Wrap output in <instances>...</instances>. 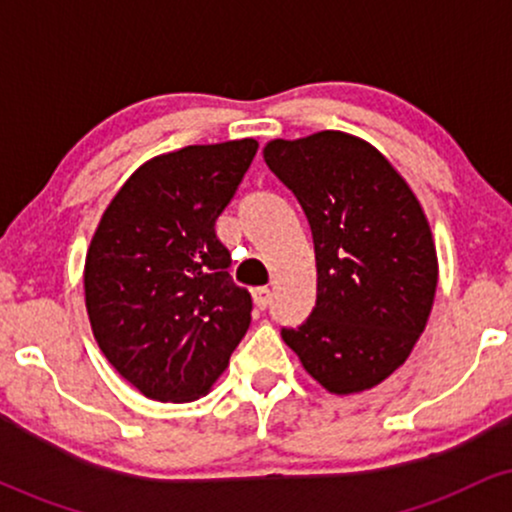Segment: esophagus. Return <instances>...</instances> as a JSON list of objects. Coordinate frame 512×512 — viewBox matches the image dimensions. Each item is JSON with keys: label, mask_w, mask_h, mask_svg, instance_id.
I'll return each mask as SVG.
<instances>
[{"label": "esophagus", "mask_w": 512, "mask_h": 512, "mask_svg": "<svg viewBox=\"0 0 512 512\" xmlns=\"http://www.w3.org/2000/svg\"><path fill=\"white\" fill-rule=\"evenodd\" d=\"M252 298H255V305L257 308H267L269 303H272V291L267 289V286H260V289L252 291Z\"/></svg>", "instance_id": "1"}]
</instances>
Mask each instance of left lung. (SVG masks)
Returning a JSON list of instances; mask_svg holds the SVG:
<instances>
[{"label":"left lung","mask_w":512,"mask_h":512,"mask_svg":"<svg viewBox=\"0 0 512 512\" xmlns=\"http://www.w3.org/2000/svg\"><path fill=\"white\" fill-rule=\"evenodd\" d=\"M262 154L301 202L317 262L313 313L281 337L325 390H370L407 361L431 315L438 255L424 209L354 134L272 139Z\"/></svg>","instance_id":"left-lung-1"}]
</instances>
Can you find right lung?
Here are the masks:
<instances>
[{"instance_id": "obj_1", "label": "right lung", "mask_w": 512, "mask_h": 512, "mask_svg": "<svg viewBox=\"0 0 512 512\" xmlns=\"http://www.w3.org/2000/svg\"><path fill=\"white\" fill-rule=\"evenodd\" d=\"M257 154L255 139L154 156L103 211L86 252L93 337L117 373L158 402L207 395L250 327L216 219Z\"/></svg>"}]
</instances>
